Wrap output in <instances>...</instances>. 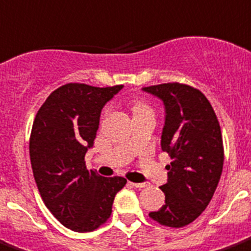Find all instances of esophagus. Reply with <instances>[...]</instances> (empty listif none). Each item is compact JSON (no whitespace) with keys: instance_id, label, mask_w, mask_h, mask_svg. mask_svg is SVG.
<instances>
[{"instance_id":"34e87169","label":"esophagus","mask_w":251,"mask_h":251,"mask_svg":"<svg viewBox=\"0 0 251 251\" xmlns=\"http://www.w3.org/2000/svg\"><path fill=\"white\" fill-rule=\"evenodd\" d=\"M129 184L131 185V186H134V187H145V186H148V185L145 184V182H131V181H129Z\"/></svg>"}]
</instances>
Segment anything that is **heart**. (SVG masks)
<instances>
[{"mask_svg": "<svg viewBox=\"0 0 251 251\" xmlns=\"http://www.w3.org/2000/svg\"><path fill=\"white\" fill-rule=\"evenodd\" d=\"M147 111H151V108H149L145 103L143 102H139L136 103L135 106H134V115H136V113H142V112H147Z\"/></svg>", "mask_w": 251, "mask_h": 251, "instance_id": "1", "label": "heart"}]
</instances>
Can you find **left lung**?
Returning <instances> with one entry per match:
<instances>
[{
	"label": "left lung",
	"instance_id": "1",
	"mask_svg": "<svg viewBox=\"0 0 251 251\" xmlns=\"http://www.w3.org/2000/svg\"><path fill=\"white\" fill-rule=\"evenodd\" d=\"M166 107L162 151L170 154L165 205L149 217L162 226L180 228L208 207L223 168L222 132L213 107L201 90L175 81L144 88Z\"/></svg>",
	"mask_w": 251,
	"mask_h": 251
}]
</instances>
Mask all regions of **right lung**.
<instances>
[{
  "label": "right lung",
  "instance_id": "1",
  "mask_svg": "<svg viewBox=\"0 0 251 251\" xmlns=\"http://www.w3.org/2000/svg\"><path fill=\"white\" fill-rule=\"evenodd\" d=\"M121 89L122 85L65 84L50 94L33 122L29 153L42 201L65 227L76 232L104 225L116 194L127 182L120 176L102 177L85 166L100 111Z\"/></svg>",
  "mask_w": 251,
  "mask_h": 251
}]
</instances>
